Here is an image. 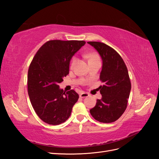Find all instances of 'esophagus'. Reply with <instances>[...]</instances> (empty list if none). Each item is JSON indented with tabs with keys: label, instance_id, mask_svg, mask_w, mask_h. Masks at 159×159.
Segmentation results:
<instances>
[{
	"label": "esophagus",
	"instance_id": "esophagus-1",
	"mask_svg": "<svg viewBox=\"0 0 159 159\" xmlns=\"http://www.w3.org/2000/svg\"><path fill=\"white\" fill-rule=\"evenodd\" d=\"M88 96H89V95L88 93H85V92L81 93L80 94V98H87V97H88Z\"/></svg>",
	"mask_w": 159,
	"mask_h": 159
}]
</instances>
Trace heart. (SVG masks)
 Returning <instances> with one entry per match:
<instances>
[{"label":"heart","mask_w":159,"mask_h":159,"mask_svg":"<svg viewBox=\"0 0 159 159\" xmlns=\"http://www.w3.org/2000/svg\"><path fill=\"white\" fill-rule=\"evenodd\" d=\"M88 59H89V60H96V59H99L98 58V56L96 55V54H93V53H90V54H89L88 55ZM75 61V57H74V58L72 59V61L71 62V67H72V66H74Z\"/></svg>","instance_id":"1"}]
</instances>
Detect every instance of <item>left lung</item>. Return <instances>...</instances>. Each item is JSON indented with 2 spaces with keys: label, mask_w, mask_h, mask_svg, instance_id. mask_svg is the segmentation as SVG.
I'll return each instance as SVG.
<instances>
[{
  "label": "left lung",
  "mask_w": 159,
  "mask_h": 159,
  "mask_svg": "<svg viewBox=\"0 0 159 159\" xmlns=\"http://www.w3.org/2000/svg\"><path fill=\"white\" fill-rule=\"evenodd\" d=\"M94 47L103 61L100 80V93L102 98L97 99L95 106L90 109L92 117L101 123L114 122L125 111L130 91L131 81L127 66L118 53L111 47L99 42H88Z\"/></svg>",
  "instance_id": "1"
}]
</instances>
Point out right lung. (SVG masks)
<instances>
[{
	"instance_id": "1",
	"label": "right lung",
	"mask_w": 159,
	"mask_h": 159,
	"mask_svg": "<svg viewBox=\"0 0 159 159\" xmlns=\"http://www.w3.org/2000/svg\"><path fill=\"white\" fill-rule=\"evenodd\" d=\"M85 44L84 40H50L33 57L28 71V93L36 113L48 124L65 122L78 100L74 90L65 93L59 84L69 74L72 56Z\"/></svg>"
}]
</instances>
